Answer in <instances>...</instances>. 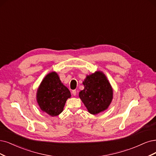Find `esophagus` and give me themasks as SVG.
<instances>
[{"instance_id": "obj_1", "label": "esophagus", "mask_w": 156, "mask_h": 156, "mask_svg": "<svg viewBox=\"0 0 156 156\" xmlns=\"http://www.w3.org/2000/svg\"><path fill=\"white\" fill-rule=\"evenodd\" d=\"M72 93L74 96H76V90H73V92H72Z\"/></svg>"}]
</instances>
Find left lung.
I'll list each match as a JSON object with an SVG mask.
<instances>
[{
    "instance_id": "1",
    "label": "left lung",
    "mask_w": 156,
    "mask_h": 156,
    "mask_svg": "<svg viewBox=\"0 0 156 156\" xmlns=\"http://www.w3.org/2000/svg\"><path fill=\"white\" fill-rule=\"evenodd\" d=\"M84 89L79 93L88 111L97 114L108 108L112 100L113 90L105 74L98 71L92 74L83 81Z\"/></svg>"
}]
</instances>
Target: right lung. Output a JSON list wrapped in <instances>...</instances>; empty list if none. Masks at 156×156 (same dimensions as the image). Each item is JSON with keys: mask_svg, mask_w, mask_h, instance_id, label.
Here are the masks:
<instances>
[{"mask_svg": "<svg viewBox=\"0 0 156 156\" xmlns=\"http://www.w3.org/2000/svg\"><path fill=\"white\" fill-rule=\"evenodd\" d=\"M70 97V91L62 83L58 74L53 72L48 74L40 84L37 99L42 111L51 116H56L63 111Z\"/></svg>", "mask_w": 156, "mask_h": 156, "instance_id": "1", "label": "right lung"}]
</instances>
